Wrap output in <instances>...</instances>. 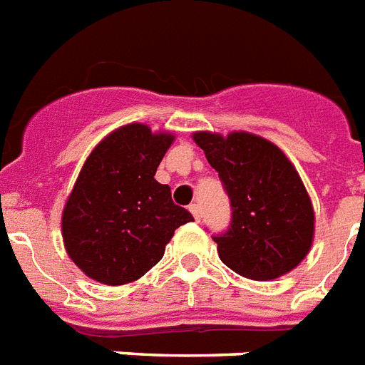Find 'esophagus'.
Returning a JSON list of instances; mask_svg holds the SVG:
<instances>
[{"label":"esophagus","instance_id":"esophagus-1","mask_svg":"<svg viewBox=\"0 0 365 365\" xmlns=\"http://www.w3.org/2000/svg\"><path fill=\"white\" fill-rule=\"evenodd\" d=\"M190 212L194 214V217L195 220H201V207H199V205H190Z\"/></svg>","mask_w":365,"mask_h":365}]
</instances>
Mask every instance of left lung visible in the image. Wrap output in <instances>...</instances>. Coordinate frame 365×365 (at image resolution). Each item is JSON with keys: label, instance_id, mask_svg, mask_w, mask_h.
<instances>
[{"label": "left lung", "instance_id": "left-lung-1", "mask_svg": "<svg viewBox=\"0 0 365 365\" xmlns=\"http://www.w3.org/2000/svg\"><path fill=\"white\" fill-rule=\"evenodd\" d=\"M230 201V225L214 235L221 262L238 275L269 280L310 251L314 210L303 180L272 142L249 133H195Z\"/></svg>", "mask_w": 365, "mask_h": 365}]
</instances>
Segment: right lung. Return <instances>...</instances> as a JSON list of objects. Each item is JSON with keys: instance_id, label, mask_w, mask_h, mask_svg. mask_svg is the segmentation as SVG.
<instances>
[{"instance_id": "add662e5", "label": "right lung", "mask_w": 365, "mask_h": 365, "mask_svg": "<svg viewBox=\"0 0 365 365\" xmlns=\"http://www.w3.org/2000/svg\"><path fill=\"white\" fill-rule=\"evenodd\" d=\"M173 136L142 123L114 130L96 145L62 212L70 258L108 286L133 282L164 255L175 229L194 221L155 179Z\"/></svg>"}]
</instances>
